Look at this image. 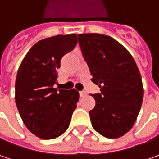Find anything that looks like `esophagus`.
<instances>
[{"instance_id":"obj_1","label":"esophagus","mask_w":159,"mask_h":159,"mask_svg":"<svg viewBox=\"0 0 159 159\" xmlns=\"http://www.w3.org/2000/svg\"><path fill=\"white\" fill-rule=\"evenodd\" d=\"M87 93L85 92H80V97H85Z\"/></svg>"}]
</instances>
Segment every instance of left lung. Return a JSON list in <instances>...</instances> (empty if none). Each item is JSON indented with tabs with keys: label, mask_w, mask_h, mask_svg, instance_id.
I'll list each match as a JSON object with an SVG mask.
<instances>
[{
	"label": "left lung",
	"mask_w": 159,
	"mask_h": 159,
	"mask_svg": "<svg viewBox=\"0 0 159 159\" xmlns=\"http://www.w3.org/2000/svg\"><path fill=\"white\" fill-rule=\"evenodd\" d=\"M81 51L92 81L100 93L93 94L95 107L89 114L92 125L102 136L115 139L134 126L142 107V76L133 56L110 36L78 34Z\"/></svg>",
	"instance_id": "1"
}]
</instances>
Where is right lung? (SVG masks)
Instances as JSON below:
<instances>
[{"label": "right lung", "mask_w": 159, "mask_h": 159, "mask_svg": "<svg viewBox=\"0 0 159 159\" xmlns=\"http://www.w3.org/2000/svg\"><path fill=\"white\" fill-rule=\"evenodd\" d=\"M77 43V35H56L39 41L26 53L18 68L15 100L25 125L32 134L51 140L69 126L79 100L75 90H57L60 60Z\"/></svg>", "instance_id": "obj_1"}]
</instances>
